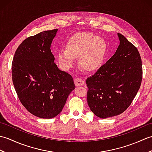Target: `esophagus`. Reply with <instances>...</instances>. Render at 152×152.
<instances>
[{
	"label": "esophagus",
	"mask_w": 152,
	"mask_h": 152,
	"mask_svg": "<svg viewBox=\"0 0 152 152\" xmlns=\"http://www.w3.org/2000/svg\"><path fill=\"white\" fill-rule=\"evenodd\" d=\"M84 80L82 78H76L74 80V83H75V86L76 87L78 86H82L83 85H84Z\"/></svg>",
	"instance_id": "34e87169"
}]
</instances>
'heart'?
Returning <instances> with one entry per match:
<instances>
[{
	"instance_id": "heart-1",
	"label": "heart",
	"mask_w": 152,
	"mask_h": 152,
	"mask_svg": "<svg viewBox=\"0 0 152 152\" xmlns=\"http://www.w3.org/2000/svg\"><path fill=\"white\" fill-rule=\"evenodd\" d=\"M107 43L101 37L89 33H79L70 38L66 50H60L57 59L64 69H70L79 57L80 65L89 72L99 69L107 52Z\"/></svg>"
}]
</instances>
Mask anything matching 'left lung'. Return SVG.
I'll list each match as a JSON object with an SVG mask.
<instances>
[{"label": "left lung", "instance_id": "obj_1", "mask_svg": "<svg viewBox=\"0 0 152 152\" xmlns=\"http://www.w3.org/2000/svg\"><path fill=\"white\" fill-rule=\"evenodd\" d=\"M119 45L110 59L86 80L88 104L93 114L107 118L121 114L140 89L142 66L137 48L118 33Z\"/></svg>", "mask_w": 152, "mask_h": 152}]
</instances>
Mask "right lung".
Returning a JSON list of instances; mask_svg holds the SVG:
<instances>
[{"instance_id": "right-lung-1", "label": "right lung", "mask_w": 152, "mask_h": 152, "mask_svg": "<svg viewBox=\"0 0 152 152\" xmlns=\"http://www.w3.org/2000/svg\"><path fill=\"white\" fill-rule=\"evenodd\" d=\"M58 29L26 38L13 59V84L19 101L37 117L50 119L59 114L75 89L72 77L55 63L50 50Z\"/></svg>"}]
</instances>
